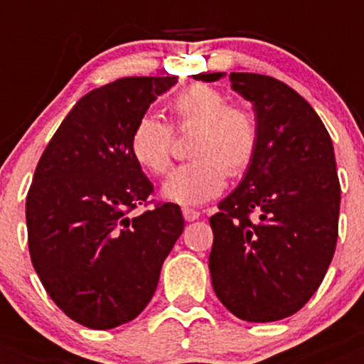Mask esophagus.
Segmentation results:
<instances>
[{
  "label": "esophagus",
  "mask_w": 364,
  "mask_h": 364,
  "mask_svg": "<svg viewBox=\"0 0 364 364\" xmlns=\"http://www.w3.org/2000/svg\"><path fill=\"white\" fill-rule=\"evenodd\" d=\"M183 217H185V221H196L200 217V211L194 208H183Z\"/></svg>",
  "instance_id": "1"
}]
</instances>
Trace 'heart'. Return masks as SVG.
<instances>
[{
	"instance_id": "obj_1",
	"label": "heart",
	"mask_w": 364,
	"mask_h": 364,
	"mask_svg": "<svg viewBox=\"0 0 364 364\" xmlns=\"http://www.w3.org/2000/svg\"><path fill=\"white\" fill-rule=\"evenodd\" d=\"M177 130L196 128L191 156L196 160L171 171L162 196L173 204L198 205L215 198L227 187L228 173L247 170L259 145L255 117L243 107L228 105L227 96L210 85H193L170 105ZM173 134L166 122L145 115L130 132V153L143 170L162 176L171 162Z\"/></svg>"
}]
</instances>
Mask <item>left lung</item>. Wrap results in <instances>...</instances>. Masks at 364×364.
<instances>
[{
	"instance_id": "8db88e82",
	"label": "left lung",
	"mask_w": 364,
	"mask_h": 364,
	"mask_svg": "<svg viewBox=\"0 0 364 364\" xmlns=\"http://www.w3.org/2000/svg\"><path fill=\"white\" fill-rule=\"evenodd\" d=\"M230 82L253 104L259 145L238 188L210 217L211 283L243 321H279L311 299L336 249L333 141L314 107L285 82L259 73H230Z\"/></svg>"
}]
</instances>
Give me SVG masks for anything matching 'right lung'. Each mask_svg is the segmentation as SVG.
I'll use <instances>...</instances> for the list:
<instances>
[{
	"instance_id": "right-lung-1",
	"label": "right lung",
	"mask_w": 364,
	"mask_h": 364,
	"mask_svg": "<svg viewBox=\"0 0 364 364\" xmlns=\"http://www.w3.org/2000/svg\"><path fill=\"white\" fill-rule=\"evenodd\" d=\"M177 77H124L82 96L37 162L26 196L31 264L54 304L88 328L132 321L181 236L179 205L130 217L153 194L130 132Z\"/></svg>"
}]
</instances>
